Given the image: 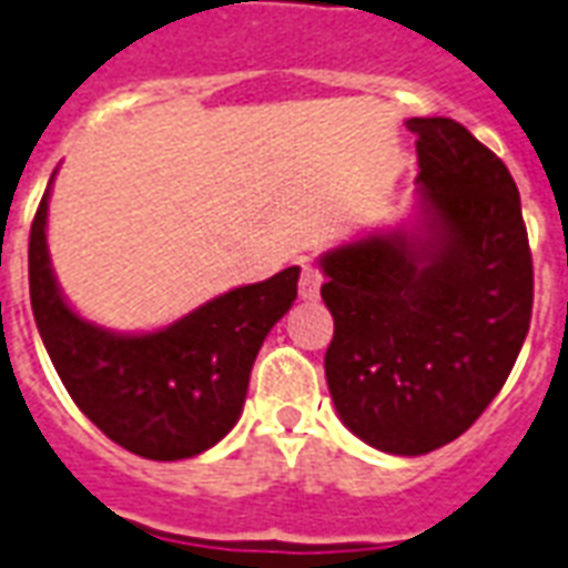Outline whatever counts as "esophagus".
<instances>
[{"mask_svg": "<svg viewBox=\"0 0 568 568\" xmlns=\"http://www.w3.org/2000/svg\"><path fill=\"white\" fill-rule=\"evenodd\" d=\"M322 271L313 267V264H304V271H301V283H297V292L304 301H316L318 297V288H322Z\"/></svg>", "mask_w": 568, "mask_h": 568, "instance_id": "1", "label": "esophagus"}]
</instances>
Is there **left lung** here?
Masks as SVG:
<instances>
[{
  "mask_svg": "<svg viewBox=\"0 0 568 568\" xmlns=\"http://www.w3.org/2000/svg\"><path fill=\"white\" fill-rule=\"evenodd\" d=\"M424 237L369 234L322 255L325 376L352 434L427 455L469 430L518 361L532 255L515 180L448 116H413Z\"/></svg>",
  "mask_w": 568,
  "mask_h": 568,
  "instance_id": "1",
  "label": "left lung"
}]
</instances>
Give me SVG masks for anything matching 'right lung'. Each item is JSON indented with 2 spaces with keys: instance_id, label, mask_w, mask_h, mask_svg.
Returning <instances> with one entry per match:
<instances>
[{
  "instance_id": "1",
  "label": "right lung",
  "mask_w": 568,
  "mask_h": 568,
  "mask_svg": "<svg viewBox=\"0 0 568 568\" xmlns=\"http://www.w3.org/2000/svg\"><path fill=\"white\" fill-rule=\"evenodd\" d=\"M48 192L29 231V297L62 385L108 439L146 460H183L237 424L271 327L297 297L301 267L231 288L165 331L123 337L62 301L48 258Z\"/></svg>"
}]
</instances>
